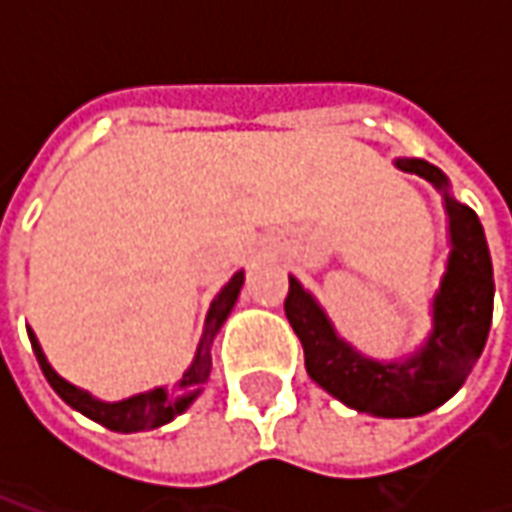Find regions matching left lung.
Returning a JSON list of instances; mask_svg holds the SVG:
<instances>
[{"instance_id": "obj_1", "label": "left lung", "mask_w": 512, "mask_h": 512, "mask_svg": "<svg viewBox=\"0 0 512 512\" xmlns=\"http://www.w3.org/2000/svg\"><path fill=\"white\" fill-rule=\"evenodd\" d=\"M395 167L430 180L444 194L450 219L452 249L433 296V332L425 345L400 362H376L334 332L329 315L296 277L285 299L312 381L348 408L389 419L419 417L447 403L483 354L494 315V266L477 213L452 197L439 167L422 158H397Z\"/></svg>"}]
</instances>
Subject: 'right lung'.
<instances>
[{"mask_svg": "<svg viewBox=\"0 0 512 512\" xmlns=\"http://www.w3.org/2000/svg\"><path fill=\"white\" fill-rule=\"evenodd\" d=\"M241 285H244V271L233 274V279L224 285L216 299L211 301V310L205 315V326H202L200 345H197V354H194V362L189 365V370L183 373L178 384L156 386L150 392H142V395L126 397V400H117V403H104L98 400L90 392H84L79 386L68 384L65 378L54 373V367L49 365V359L40 348L38 337L32 329L29 332V343H32V351L38 356V365L43 370V376L54 386V392L73 406L76 411H82L84 417H90L98 425H104L109 430H117V433H136V430H153L167 425L172 419L183 414L186 408L194 403V397L200 395L202 386L208 384V376H211V345L213 337L219 334L222 323L227 321V315L233 312L235 301H238V293H241Z\"/></svg>", "mask_w": 512, "mask_h": 512, "instance_id": "obj_1", "label": "right lung"}]
</instances>
